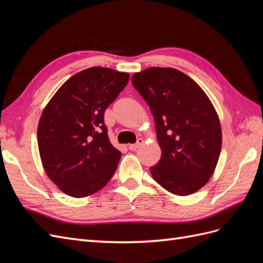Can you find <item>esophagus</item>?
I'll return each mask as SVG.
<instances>
[{"instance_id": "esophagus-1", "label": "esophagus", "mask_w": 263, "mask_h": 263, "mask_svg": "<svg viewBox=\"0 0 263 263\" xmlns=\"http://www.w3.org/2000/svg\"><path fill=\"white\" fill-rule=\"evenodd\" d=\"M142 144H144V139H141V138H139L138 140H137V142L136 144H133V145H129L128 146V149L129 150H136L137 148H139Z\"/></svg>"}]
</instances>
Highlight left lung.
Wrapping results in <instances>:
<instances>
[{
    "mask_svg": "<svg viewBox=\"0 0 263 263\" xmlns=\"http://www.w3.org/2000/svg\"><path fill=\"white\" fill-rule=\"evenodd\" d=\"M155 117L162 155L153 178L172 194L185 196L213 176L221 149L218 115L194 80L173 68L151 67L132 77Z\"/></svg>",
    "mask_w": 263,
    "mask_h": 263,
    "instance_id": "1",
    "label": "left lung"
}]
</instances>
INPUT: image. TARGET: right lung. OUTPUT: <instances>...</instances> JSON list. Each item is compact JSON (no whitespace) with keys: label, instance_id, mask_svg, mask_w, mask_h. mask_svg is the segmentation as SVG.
<instances>
[{"label":"right lung","instance_id":"add662e5","mask_svg":"<svg viewBox=\"0 0 263 263\" xmlns=\"http://www.w3.org/2000/svg\"><path fill=\"white\" fill-rule=\"evenodd\" d=\"M129 74L93 67L71 77L55 92L38 123L39 155L48 178L63 193L85 197L112 179L121 151L108 139L104 112Z\"/></svg>","mask_w":263,"mask_h":263}]
</instances>
